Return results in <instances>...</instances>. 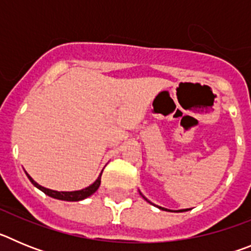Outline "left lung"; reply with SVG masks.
<instances>
[{
    "label": "left lung",
    "instance_id": "left-lung-1",
    "mask_svg": "<svg viewBox=\"0 0 251 251\" xmlns=\"http://www.w3.org/2000/svg\"><path fill=\"white\" fill-rule=\"evenodd\" d=\"M146 200H147V199H146ZM159 208H161V210H167V208H163V207H159ZM182 211H183V210H182Z\"/></svg>",
    "mask_w": 251,
    "mask_h": 251
}]
</instances>
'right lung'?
I'll return each mask as SVG.
<instances>
[{"instance_id":"add662e5","label":"right lung","mask_w":251,"mask_h":251,"mask_svg":"<svg viewBox=\"0 0 251 251\" xmlns=\"http://www.w3.org/2000/svg\"><path fill=\"white\" fill-rule=\"evenodd\" d=\"M27 177L31 182H32V185L36 186L39 190H41V191H43L44 194L48 195V196L54 197V199H57V200H64V201H80V200H84V199H86V197H89L90 195H93L95 191H97V190H98L99 186H100L101 174H100V176L98 177V179H97V181H95L93 185H90L89 187L84 188V190H80V191H72V192L52 191V190H49V188H45V187H43V186H40L39 183L35 182L34 179L31 178L28 175H27Z\"/></svg>"}]
</instances>
